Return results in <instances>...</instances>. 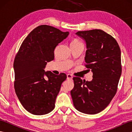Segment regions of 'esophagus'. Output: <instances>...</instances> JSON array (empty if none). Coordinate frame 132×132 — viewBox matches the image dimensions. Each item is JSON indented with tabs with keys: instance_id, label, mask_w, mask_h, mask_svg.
<instances>
[{
	"instance_id": "1",
	"label": "esophagus",
	"mask_w": 132,
	"mask_h": 132,
	"mask_svg": "<svg viewBox=\"0 0 132 132\" xmlns=\"http://www.w3.org/2000/svg\"><path fill=\"white\" fill-rule=\"evenodd\" d=\"M67 79H70V80H72V76L71 74H68L67 75Z\"/></svg>"
}]
</instances>
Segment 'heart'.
Segmentation results:
<instances>
[{
    "label": "heart",
    "mask_w": 132,
    "mask_h": 132,
    "mask_svg": "<svg viewBox=\"0 0 132 132\" xmlns=\"http://www.w3.org/2000/svg\"><path fill=\"white\" fill-rule=\"evenodd\" d=\"M80 43V42L78 41V40H77V39H74V40H72L71 44H77V43Z\"/></svg>",
    "instance_id": "heart-1"
}]
</instances>
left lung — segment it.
<instances>
[{
	"label": "left lung",
	"instance_id": "left-lung-1",
	"mask_svg": "<svg viewBox=\"0 0 132 132\" xmlns=\"http://www.w3.org/2000/svg\"><path fill=\"white\" fill-rule=\"evenodd\" d=\"M86 44V66L92 72L91 81L74 77L71 91L78 111L94 114L104 110L115 95L121 77V50L115 39L100 29L75 33Z\"/></svg>",
	"mask_w": 132,
	"mask_h": 132
}]
</instances>
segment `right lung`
<instances>
[{"label":"right lung","mask_w":132,"mask_h":132,"mask_svg":"<svg viewBox=\"0 0 132 132\" xmlns=\"http://www.w3.org/2000/svg\"><path fill=\"white\" fill-rule=\"evenodd\" d=\"M69 35V32L42 25L33 29L21 45L13 62L14 87L22 105L30 113L43 115L54 108L67 76L44 69L47 62L54 60L56 46Z\"/></svg>","instance_id":"add662e5"}]
</instances>
